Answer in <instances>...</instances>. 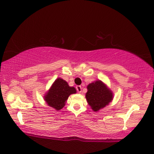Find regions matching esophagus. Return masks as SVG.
<instances>
[{
    "mask_svg": "<svg viewBox=\"0 0 154 154\" xmlns=\"http://www.w3.org/2000/svg\"><path fill=\"white\" fill-rule=\"evenodd\" d=\"M76 90L78 92H82V86L81 85H77Z\"/></svg>",
    "mask_w": 154,
    "mask_h": 154,
    "instance_id": "esophagus-1",
    "label": "esophagus"
}]
</instances>
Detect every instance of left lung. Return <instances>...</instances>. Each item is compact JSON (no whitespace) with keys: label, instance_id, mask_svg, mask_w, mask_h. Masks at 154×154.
<instances>
[{"label":"left lung","instance_id":"8db88e82","mask_svg":"<svg viewBox=\"0 0 154 154\" xmlns=\"http://www.w3.org/2000/svg\"><path fill=\"white\" fill-rule=\"evenodd\" d=\"M87 88L85 98L93 111H98L113 100V93L100 80L90 83Z\"/></svg>","mask_w":154,"mask_h":154}]
</instances>
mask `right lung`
<instances>
[{
    "mask_svg": "<svg viewBox=\"0 0 154 154\" xmlns=\"http://www.w3.org/2000/svg\"><path fill=\"white\" fill-rule=\"evenodd\" d=\"M75 93L76 90L74 87H70L66 81L58 78L44 96V99L49 106L58 111L64 107L69 96Z\"/></svg>",
    "mask_w": 154,
    "mask_h": 154,
    "instance_id": "1",
    "label": "right lung"
}]
</instances>
